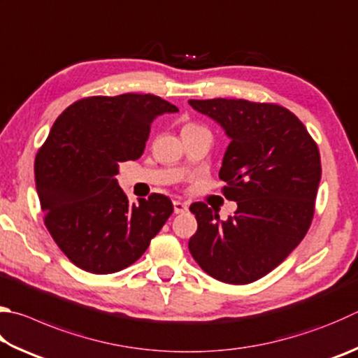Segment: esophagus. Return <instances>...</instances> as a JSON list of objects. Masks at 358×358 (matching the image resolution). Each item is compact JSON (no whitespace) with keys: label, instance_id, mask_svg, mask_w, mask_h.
Segmentation results:
<instances>
[{"label":"esophagus","instance_id":"1","mask_svg":"<svg viewBox=\"0 0 358 358\" xmlns=\"http://www.w3.org/2000/svg\"><path fill=\"white\" fill-rule=\"evenodd\" d=\"M186 210H187V205L183 203V201H180V200H175L173 201V211L175 213L180 214V213H185Z\"/></svg>","mask_w":358,"mask_h":358}]
</instances>
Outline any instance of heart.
Here are the masks:
<instances>
[{
	"label": "heart",
	"instance_id": "1",
	"mask_svg": "<svg viewBox=\"0 0 358 358\" xmlns=\"http://www.w3.org/2000/svg\"><path fill=\"white\" fill-rule=\"evenodd\" d=\"M189 125H191V123H189Z\"/></svg>",
	"mask_w": 358,
	"mask_h": 358
}]
</instances>
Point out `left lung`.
Segmentation results:
<instances>
[{"label":"left lung","instance_id":"left-lung-1","mask_svg":"<svg viewBox=\"0 0 358 358\" xmlns=\"http://www.w3.org/2000/svg\"><path fill=\"white\" fill-rule=\"evenodd\" d=\"M219 122L231 139L219 178L238 203L220 219L203 201L189 210L197 231L189 252L208 275L247 285L269 274L296 249L311 225L321 180L315 139L289 109L243 99L189 100Z\"/></svg>","mask_w":358,"mask_h":358}]
</instances>
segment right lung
<instances>
[{
  "label": "right lung",
  "instance_id": "obj_1",
  "mask_svg": "<svg viewBox=\"0 0 358 358\" xmlns=\"http://www.w3.org/2000/svg\"><path fill=\"white\" fill-rule=\"evenodd\" d=\"M178 108L152 94L84 96L57 117L34 161L43 222L71 263L113 274L142 257L173 213L162 194L129 203L115 175L144 153L152 122Z\"/></svg>",
  "mask_w": 358,
  "mask_h": 358
}]
</instances>
